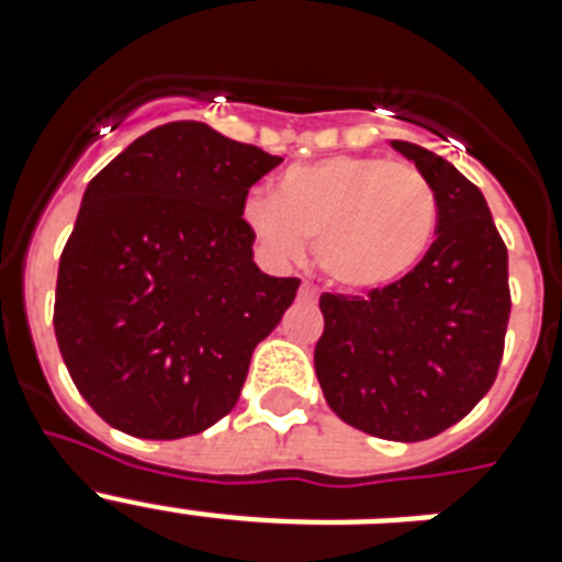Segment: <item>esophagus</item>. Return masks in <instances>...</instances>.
Returning a JSON list of instances; mask_svg holds the SVG:
<instances>
[{"mask_svg":"<svg viewBox=\"0 0 562 562\" xmlns=\"http://www.w3.org/2000/svg\"><path fill=\"white\" fill-rule=\"evenodd\" d=\"M297 297H301V301H315V297H317L315 286H312V284H301V290H297Z\"/></svg>","mask_w":562,"mask_h":562,"instance_id":"esophagus-1","label":"esophagus"}]
</instances>
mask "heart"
Segmentation results:
<instances>
[{
	"label": "heart",
	"instance_id": "b5f03b06",
	"mask_svg": "<svg viewBox=\"0 0 562 562\" xmlns=\"http://www.w3.org/2000/svg\"><path fill=\"white\" fill-rule=\"evenodd\" d=\"M439 220L430 180L408 162L326 157L281 173L278 193H250L245 222L276 261L315 241L329 284L374 292L408 276L428 252Z\"/></svg>",
	"mask_w": 562,
	"mask_h": 562
}]
</instances>
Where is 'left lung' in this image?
<instances>
[{"label": "left lung", "mask_w": 562, "mask_h": 562, "mask_svg": "<svg viewBox=\"0 0 562 562\" xmlns=\"http://www.w3.org/2000/svg\"><path fill=\"white\" fill-rule=\"evenodd\" d=\"M430 180L436 241L385 290L321 295L315 374L346 425L391 441L439 436L493 389L509 324L506 245L484 193L445 157L391 140Z\"/></svg>", "instance_id": "left-lung-1"}]
</instances>
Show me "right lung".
<instances>
[{
    "instance_id": "add662e5",
    "label": "right lung",
    "mask_w": 562,
    "mask_h": 562,
    "mask_svg": "<svg viewBox=\"0 0 562 562\" xmlns=\"http://www.w3.org/2000/svg\"><path fill=\"white\" fill-rule=\"evenodd\" d=\"M278 162L207 123L173 121L87 186L53 326L76 389L112 428L182 439L238 402L252 349L301 284L258 270L241 216Z\"/></svg>"
}]
</instances>
